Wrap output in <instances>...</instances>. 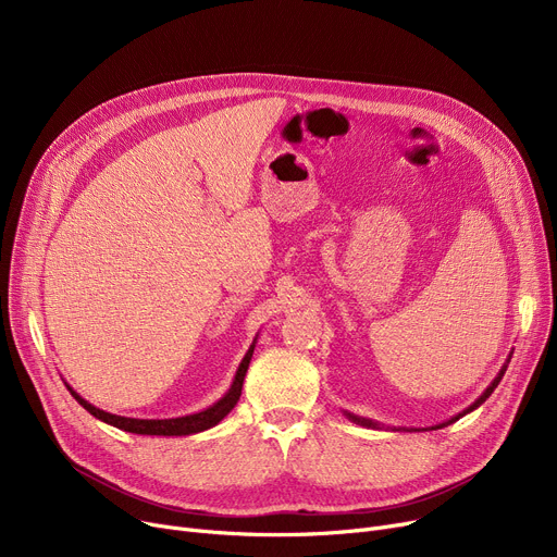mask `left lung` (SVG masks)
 <instances>
[{
    "label": "left lung",
    "mask_w": 557,
    "mask_h": 557,
    "mask_svg": "<svg viewBox=\"0 0 557 557\" xmlns=\"http://www.w3.org/2000/svg\"><path fill=\"white\" fill-rule=\"evenodd\" d=\"M508 363H510V357H508V361H506V363L502 366L499 374H496V376L492 379V384H490V386H487V388L483 391V395H481V397H479V399H476V401H474L472 406H467L462 413L454 416L451 420H447V422H443V424H435V426H429V429H431V431H435V429H443V426H447V424H454V422H456V420H460L462 416H467V413H472V411H474V408H479V406H481V404H483V401H485V399H487V397H490V395L494 393V388H496V386H499V382H502V376H504V374H506V370H508ZM343 413L347 416V420H352V422H357V424H361V426H368V429H382V424H379V422H374V420H370V418H361V416H355V413H349V411H343ZM391 429H393V431H401V429H404V431H420V429H406V426H401V429H399V426H391Z\"/></svg>",
    "instance_id": "8db88e82"
}]
</instances>
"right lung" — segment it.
I'll return each instance as SVG.
<instances>
[{"label":"right lung","mask_w":557,"mask_h":557,"mask_svg":"<svg viewBox=\"0 0 557 557\" xmlns=\"http://www.w3.org/2000/svg\"><path fill=\"white\" fill-rule=\"evenodd\" d=\"M255 343L257 338L252 341V345L248 347L246 357L242 359L239 368H237V374H234L232 384L227 388V393L214 401L212 406L202 408V411L198 413H191V416H183V418H166V420H139V418H124V416H112V413H106L101 411V408L92 406L87 399H83L70 384L67 391L72 393V397L85 408L87 413L95 416L97 420L110 424V426H116L122 431H128V433H137V435H191V433H200V431H208L212 426H216L230 411L234 408V404L239 401L242 397V388H244V376L248 372V366H250V359H252V352H255Z\"/></svg>","instance_id":"1"}]
</instances>
